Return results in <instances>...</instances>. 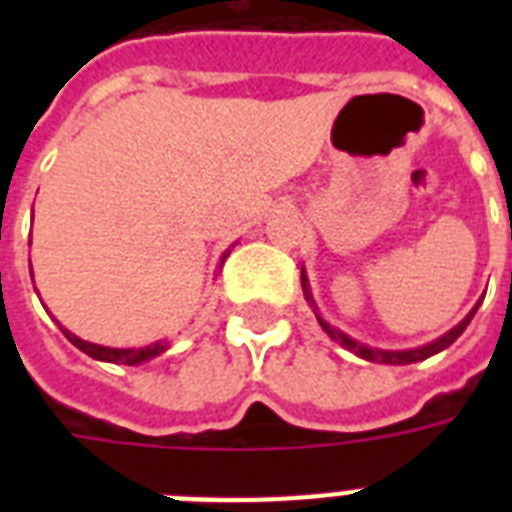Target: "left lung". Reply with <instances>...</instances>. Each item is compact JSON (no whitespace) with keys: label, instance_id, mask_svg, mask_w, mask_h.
<instances>
[{"label":"left lung","instance_id":"1","mask_svg":"<svg viewBox=\"0 0 512 512\" xmlns=\"http://www.w3.org/2000/svg\"><path fill=\"white\" fill-rule=\"evenodd\" d=\"M300 279H303L305 297L311 300V292H308V281H305V273H303V276H300ZM311 303H313V300H311ZM476 311H478V305H476V308H473V311L468 313V316H465V319L460 321V324H457V327L452 329V332H446L444 337H438L436 342H430V345H425V348H414V350H374V348H366V345H358V342H353V340H350V337L342 335V332H337V329L332 327V324H327V321L321 319L319 313H316V316H319L321 327H324V332H327V335L332 337V340H337V342H340V345H345V348H348V350H353L356 356L366 358V361H380V364H414V361L430 358V356H433V353H438V350L449 348V345H452V342L457 340V337H460L462 332H465V327H468L470 319L476 316Z\"/></svg>","mask_w":512,"mask_h":512}]
</instances>
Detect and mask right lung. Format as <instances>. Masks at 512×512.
Listing matches in <instances>:
<instances>
[{
	"mask_svg": "<svg viewBox=\"0 0 512 512\" xmlns=\"http://www.w3.org/2000/svg\"><path fill=\"white\" fill-rule=\"evenodd\" d=\"M63 335L74 342L76 348L84 350L87 356L98 358V361H111V364H140V361H148V358L159 356V353H164V348H167L162 342L148 345V348H103V345H95V342L79 340V337L71 335L68 329H63Z\"/></svg>",
	"mask_w": 512,
	"mask_h": 512,
	"instance_id": "1",
	"label": "right lung"
}]
</instances>
